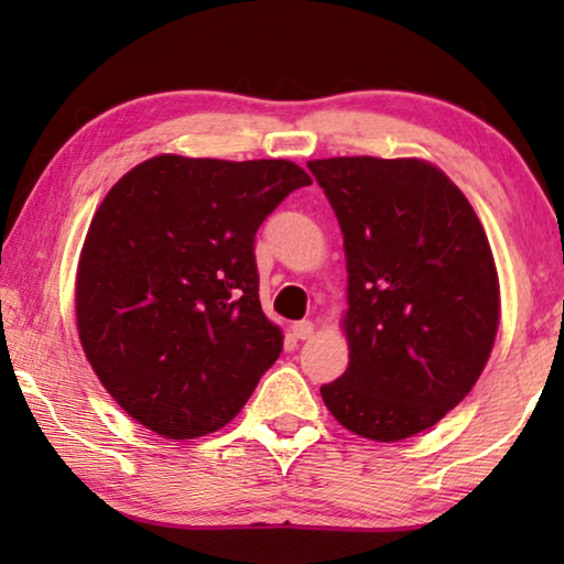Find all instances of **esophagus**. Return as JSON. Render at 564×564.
Listing matches in <instances>:
<instances>
[{"label": "esophagus", "instance_id": "34e87169", "mask_svg": "<svg viewBox=\"0 0 564 564\" xmlns=\"http://www.w3.org/2000/svg\"><path fill=\"white\" fill-rule=\"evenodd\" d=\"M313 334H315L313 321H297L295 326H292V336L300 338V341H305V338H311Z\"/></svg>", "mask_w": 564, "mask_h": 564}]
</instances>
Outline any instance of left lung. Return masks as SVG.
I'll use <instances>...</instances> for the list:
<instances>
[{"label":"left lung","instance_id":"left-lung-1","mask_svg":"<svg viewBox=\"0 0 564 564\" xmlns=\"http://www.w3.org/2000/svg\"><path fill=\"white\" fill-rule=\"evenodd\" d=\"M344 234L349 367L323 384L334 419L400 442L444 419L488 365L500 288L482 223L421 159L307 161Z\"/></svg>","mask_w":564,"mask_h":564}]
</instances>
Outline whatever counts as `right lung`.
I'll use <instances>...</instances> for the list:
<instances>
[{
	"mask_svg": "<svg viewBox=\"0 0 564 564\" xmlns=\"http://www.w3.org/2000/svg\"><path fill=\"white\" fill-rule=\"evenodd\" d=\"M307 184L284 159L161 153L107 192L76 269V328L130 419L195 438L246 405L282 351L259 303L253 236Z\"/></svg>",
	"mask_w": 564,
	"mask_h": 564,
	"instance_id": "obj_1",
	"label": "right lung"
}]
</instances>
